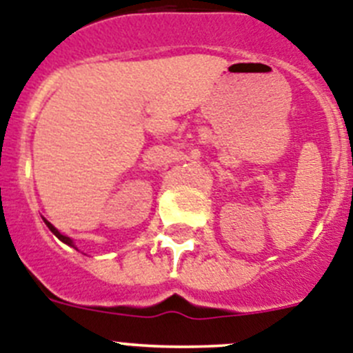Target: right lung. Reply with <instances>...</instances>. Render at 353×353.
Here are the masks:
<instances>
[{
    "label": "right lung",
    "mask_w": 353,
    "mask_h": 353,
    "mask_svg": "<svg viewBox=\"0 0 353 353\" xmlns=\"http://www.w3.org/2000/svg\"><path fill=\"white\" fill-rule=\"evenodd\" d=\"M46 225H47V227H49V230H50V232H52L54 236L58 237V239H61V241H63V243L70 244V246H74V243H72V239H70V237H66V236H63V234H59V232H58V228H54V227H52V225H50V223H49V221H46Z\"/></svg>",
    "instance_id": "1"
}]
</instances>
